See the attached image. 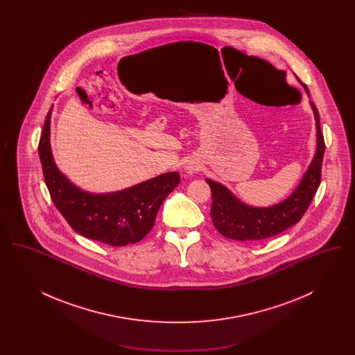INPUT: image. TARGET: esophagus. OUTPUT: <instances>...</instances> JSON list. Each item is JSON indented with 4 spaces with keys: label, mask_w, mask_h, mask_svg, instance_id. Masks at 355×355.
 I'll list each match as a JSON object with an SVG mask.
<instances>
[{
    "label": "esophagus",
    "mask_w": 355,
    "mask_h": 355,
    "mask_svg": "<svg viewBox=\"0 0 355 355\" xmlns=\"http://www.w3.org/2000/svg\"><path fill=\"white\" fill-rule=\"evenodd\" d=\"M187 170H189V173H193V170H196V169H194V168H193V166H187Z\"/></svg>",
    "instance_id": "obj_1"
}]
</instances>
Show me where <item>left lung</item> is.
Here are the masks:
<instances>
[{
  "instance_id": "obj_1",
  "label": "left lung",
  "mask_w": 355,
  "mask_h": 355,
  "mask_svg": "<svg viewBox=\"0 0 355 355\" xmlns=\"http://www.w3.org/2000/svg\"><path fill=\"white\" fill-rule=\"evenodd\" d=\"M306 93L309 90L304 85ZM317 126V150L314 158L297 186L285 201L269 207H254L241 202L236 196L216 181L206 178L211 189V220L220 234L236 241H259L285 232L302 218L321 184L324 141L320 125V114L310 102Z\"/></svg>"
}]
</instances>
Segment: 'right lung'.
Segmentation results:
<instances>
[{"label":"right lung","instance_id":"1","mask_svg":"<svg viewBox=\"0 0 355 355\" xmlns=\"http://www.w3.org/2000/svg\"><path fill=\"white\" fill-rule=\"evenodd\" d=\"M51 107L38 144L51 201L74 232L110 246L139 242L154 226L157 213L180 184L177 171L165 173L121 191L94 194L73 185L54 164L51 149Z\"/></svg>","mask_w":355,"mask_h":355}]
</instances>
